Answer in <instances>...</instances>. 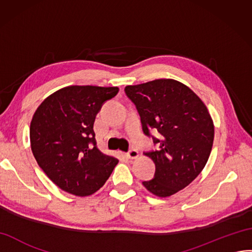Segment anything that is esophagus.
Segmentation results:
<instances>
[{"mask_svg": "<svg viewBox=\"0 0 252 252\" xmlns=\"http://www.w3.org/2000/svg\"><path fill=\"white\" fill-rule=\"evenodd\" d=\"M126 157L128 159H137L139 157V153L135 151V149H131V151H129L126 154Z\"/></svg>", "mask_w": 252, "mask_h": 252, "instance_id": "obj_1", "label": "esophagus"}]
</instances>
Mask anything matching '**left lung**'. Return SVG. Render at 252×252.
I'll use <instances>...</instances> for the list:
<instances>
[{
    "label": "left lung",
    "mask_w": 252,
    "mask_h": 252,
    "mask_svg": "<svg viewBox=\"0 0 252 252\" xmlns=\"http://www.w3.org/2000/svg\"><path fill=\"white\" fill-rule=\"evenodd\" d=\"M125 92L141 115L143 131L160 133L159 151L146 153L156 165L155 178L143 182L148 192L165 198L188 187L212 151L213 120L205 103L178 80L161 78L126 86Z\"/></svg>",
    "instance_id": "8db88e82"
}]
</instances>
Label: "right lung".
I'll return each mask as SVG.
<instances>
[{
  "label": "right lung",
  "instance_id": "1",
  "mask_svg": "<svg viewBox=\"0 0 252 252\" xmlns=\"http://www.w3.org/2000/svg\"><path fill=\"white\" fill-rule=\"evenodd\" d=\"M118 87L67 86L49 95L32 115L31 148L38 165L63 191L86 197L97 192L119 160L96 146L94 121Z\"/></svg>",
  "mask_w": 252,
  "mask_h": 252
}]
</instances>
